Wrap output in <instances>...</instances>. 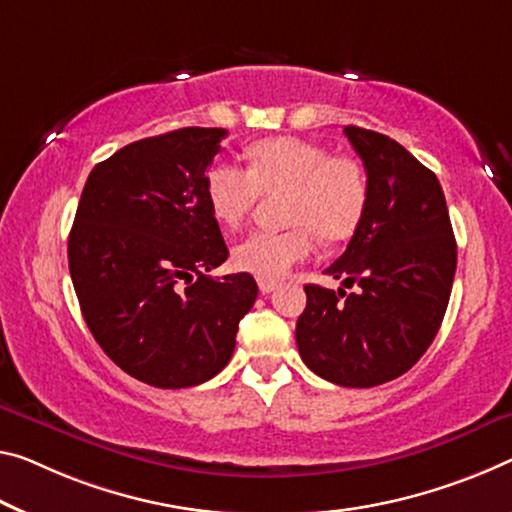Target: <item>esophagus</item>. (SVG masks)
<instances>
[{"label":"esophagus","mask_w":512,"mask_h":512,"mask_svg":"<svg viewBox=\"0 0 512 512\" xmlns=\"http://www.w3.org/2000/svg\"><path fill=\"white\" fill-rule=\"evenodd\" d=\"M258 288H261V293H263V295H267V293H272V290H277V281L258 279Z\"/></svg>","instance_id":"obj_1"}]
</instances>
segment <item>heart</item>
Here are the masks:
<instances>
[{"mask_svg":"<svg viewBox=\"0 0 512 512\" xmlns=\"http://www.w3.org/2000/svg\"><path fill=\"white\" fill-rule=\"evenodd\" d=\"M261 194H288L286 231H254L233 247V265L258 279L277 281L306 261L316 238L348 240L364 219L368 178L352 155H332L316 141L272 137L247 148V169L219 162L208 171L206 199L212 217L235 229Z\"/></svg>","mask_w":512,"mask_h":512,"instance_id":"b5f03b06","label":"heart"}]
</instances>
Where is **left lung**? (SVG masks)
<instances>
[{"instance_id": "8db88e82", "label": "left lung", "mask_w": 512, "mask_h": 512, "mask_svg": "<svg viewBox=\"0 0 512 512\" xmlns=\"http://www.w3.org/2000/svg\"><path fill=\"white\" fill-rule=\"evenodd\" d=\"M368 178V206L325 274L357 286L309 283L297 320L300 357L338 387L396 380L423 357L451 297L458 247L437 176L380 132L345 125Z\"/></svg>"}]
</instances>
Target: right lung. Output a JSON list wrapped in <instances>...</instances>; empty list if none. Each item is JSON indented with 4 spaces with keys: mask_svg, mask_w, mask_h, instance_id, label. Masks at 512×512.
<instances>
[{
    "mask_svg": "<svg viewBox=\"0 0 512 512\" xmlns=\"http://www.w3.org/2000/svg\"><path fill=\"white\" fill-rule=\"evenodd\" d=\"M224 128H180L93 167L68 235L82 316L105 355L157 389H185L229 364L254 306L251 274L208 277L229 249L206 199Z\"/></svg>",
    "mask_w": 512,
    "mask_h": 512,
    "instance_id": "1",
    "label": "right lung"
}]
</instances>
